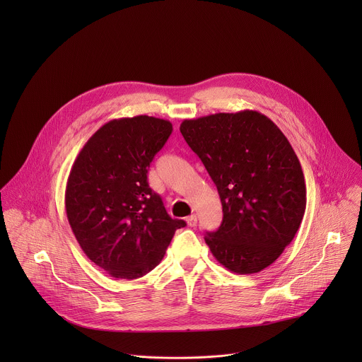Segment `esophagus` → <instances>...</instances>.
<instances>
[{"mask_svg":"<svg viewBox=\"0 0 362 362\" xmlns=\"http://www.w3.org/2000/svg\"><path fill=\"white\" fill-rule=\"evenodd\" d=\"M186 222H187V225H189L190 228H193V226H196V223H197V216L193 214V215H190V216L186 218Z\"/></svg>","mask_w":362,"mask_h":362,"instance_id":"1","label":"esophagus"}]
</instances>
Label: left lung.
Returning <instances> with one entry per match:
<instances>
[{
  "label": "left lung",
  "instance_id": "1",
  "mask_svg": "<svg viewBox=\"0 0 362 362\" xmlns=\"http://www.w3.org/2000/svg\"><path fill=\"white\" fill-rule=\"evenodd\" d=\"M180 133L222 202L223 221L204 242L229 271L261 272L292 242L306 208L303 172L291 143L255 110L183 120Z\"/></svg>",
  "mask_w": 362,
  "mask_h": 362
}]
</instances>
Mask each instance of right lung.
<instances>
[{
    "label": "right lung",
    "instance_id": "add662e5",
    "mask_svg": "<svg viewBox=\"0 0 362 362\" xmlns=\"http://www.w3.org/2000/svg\"><path fill=\"white\" fill-rule=\"evenodd\" d=\"M169 120L115 119L83 146L66 186V212L88 259L117 279H137L156 268L176 232L147 169L172 134Z\"/></svg>",
    "mask_w": 362,
    "mask_h": 362
}]
</instances>
